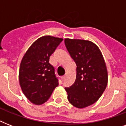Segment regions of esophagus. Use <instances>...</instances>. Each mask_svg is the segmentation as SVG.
Here are the masks:
<instances>
[{"mask_svg":"<svg viewBox=\"0 0 126 126\" xmlns=\"http://www.w3.org/2000/svg\"><path fill=\"white\" fill-rule=\"evenodd\" d=\"M65 77H66V76H63V77H61V80H62V81H64V80H65Z\"/></svg>","mask_w":126,"mask_h":126,"instance_id":"1","label":"esophagus"}]
</instances>
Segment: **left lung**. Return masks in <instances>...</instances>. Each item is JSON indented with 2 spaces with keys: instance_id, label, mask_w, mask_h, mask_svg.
<instances>
[{
  "instance_id": "obj_1",
  "label": "left lung",
  "mask_w": 126,
  "mask_h": 126,
  "mask_svg": "<svg viewBox=\"0 0 126 126\" xmlns=\"http://www.w3.org/2000/svg\"><path fill=\"white\" fill-rule=\"evenodd\" d=\"M65 46L77 65L75 83L65 88L71 105L83 109L95 103L105 90L107 69L98 46L90 40L65 39Z\"/></svg>"
}]
</instances>
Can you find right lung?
Instances as JSON below:
<instances>
[{
    "mask_svg": "<svg viewBox=\"0 0 126 126\" xmlns=\"http://www.w3.org/2000/svg\"><path fill=\"white\" fill-rule=\"evenodd\" d=\"M63 40L42 36L32 44L23 57L19 71V84L25 97L34 105H40L47 101L59 85L49 59Z\"/></svg>",
    "mask_w": 126,
    "mask_h": 126,
    "instance_id": "right-lung-1",
    "label": "right lung"
}]
</instances>
